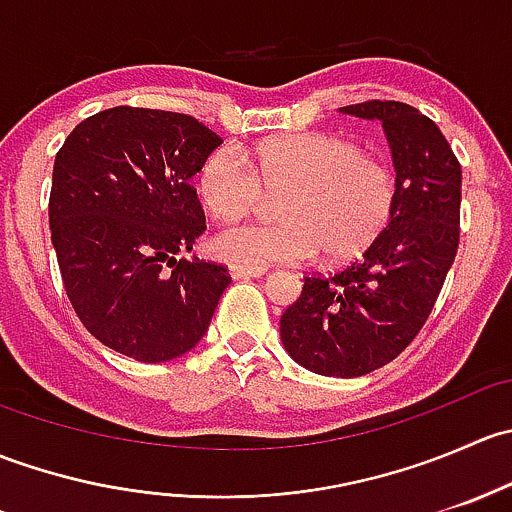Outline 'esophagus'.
I'll list each match as a JSON object with an SVG mask.
<instances>
[{
	"label": "esophagus",
	"instance_id": "1",
	"mask_svg": "<svg viewBox=\"0 0 512 512\" xmlns=\"http://www.w3.org/2000/svg\"><path fill=\"white\" fill-rule=\"evenodd\" d=\"M230 275L235 280H250V277H265L267 270L265 267H245V265H232Z\"/></svg>",
	"mask_w": 512,
	"mask_h": 512
}]
</instances>
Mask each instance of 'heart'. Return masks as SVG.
<instances>
[{
    "label": "heart",
    "instance_id": "b5f03b06",
    "mask_svg": "<svg viewBox=\"0 0 512 512\" xmlns=\"http://www.w3.org/2000/svg\"><path fill=\"white\" fill-rule=\"evenodd\" d=\"M198 195L213 218H245L265 193L275 200V225H235L213 237L218 257L245 267L299 265L322 250L329 262L361 255L399 200L391 165L361 153L334 133H289L257 143L250 156L220 146L200 163Z\"/></svg>",
    "mask_w": 512,
    "mask_h": 512
}]
</instances>
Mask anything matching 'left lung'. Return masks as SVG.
<instances>
[{
    "instance_id": "left-lung-1",
    "label": "left lung",
    "mask_w": 512,
    "mask_h": 512,
    "mask_svg": "<svg viewBox=\"0 0 512 512\" xmlns=\"http://www.w3.org/2000/svg\"><path fill=\"white\" fill-rule=\"evenodd\" d=\"M339 111L381 123L399 200L361 260L329 277H304L280 334L304 369L352 379L396 359L426 324L456 260L461 163L441 128L409 103L364 101Z\"/></svg>"
}]
</instances>
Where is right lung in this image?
I'll use <instances>...</instances> for the list:
<instances>
[{"label":"right lung","mask_w":512,"mask_h":512,"mask_svg":"<svg viewBox=\"0 0 512 512\" xmlns=\"http://www.w3.org/2000/svg\"><path fill=\"white\" fill-rule=\"evenodd\" d=\"M223 143L193 116L116 106L81 121L54 160L51 245L81 324L146 364L208 332L227 267L193 250L205 215L190 178Z\"/></svg>","instance_id":"right-lung-1"}]
</instances>
